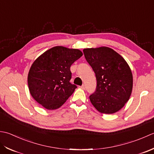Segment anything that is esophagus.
<instances>
[{
    "label": "esophagus",
    "mask_w": 154,
    "mask_h": 154,
    "mask_svg": "<svg viewBox=\"0 0 154 154\" xmlns=\"http://www.w3.org/2000/svg\"><path fill=\"white\" fill-rule=\"evenodd\" d=\"M80 88H81L82 89H83V90H85L86 89V87H85V85H84V84H83V85Z\"/></svg>",
    "instance_id": "1"
}]
</instances>
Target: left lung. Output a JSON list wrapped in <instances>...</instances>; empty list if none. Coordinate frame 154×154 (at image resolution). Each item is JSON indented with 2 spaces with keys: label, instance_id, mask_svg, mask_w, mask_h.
Here are the masks:
<instances>
[{
  "label": "left lung",
  "instance_id": "8db88e82",
  "mask_svg": "<svg viewBox=\"0 0 154 154\" xmlns=\"http://www.w3.org/2000/svg\"><path fill=\"white\" fill-rule=\"evenodd\" d=\"M83 52L97 80L96 90L89 97L91 103L102 114L117 112L129 100L132 91L133 76L129 65L108 47L85 48Z\"/></svg>",
  "mask_w": 154,
  "mask_h": 154
}]
</instances>
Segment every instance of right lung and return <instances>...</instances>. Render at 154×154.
Here are the masks:
<instances>
[{
  "instance_id": "obj_1",
  "label": "right lung",
  "mask_w": 154,
  "mask_h": 154,
  "mask_svg": "<svg viewBox=\"0 0 154 154\" xmlns=\"http://www.w3.org/2000/svg\"><path fill=\"white\" fill-rule=\"evenodd\" d=\"M83 55L80 50L54 46L38 57L28 74L31 96L47 109L62 106L77 86L70 82V66Z\"/></svg>"
}]
</instances>
